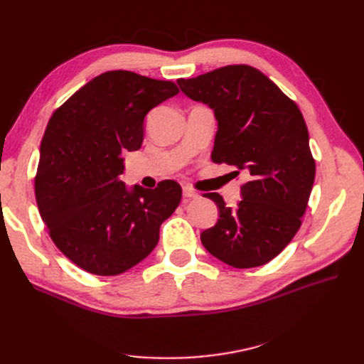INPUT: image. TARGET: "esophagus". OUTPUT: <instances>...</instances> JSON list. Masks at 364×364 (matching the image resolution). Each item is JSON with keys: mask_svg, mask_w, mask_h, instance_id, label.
I'll use <instances>...</instances> for the list:
<instances>
[{"mask_svg": "<svg viewBox=\"0 0 364 364\" xmlns=\"http://www.w3.org/2000/svg\"><path fill=\"white\" fill-rule=\"evenodd\" d=\"M182 194L183 197H186V199H197V197H199V193H196L193 188H190V186H183Z\"/></svg>", "mask_w": 364, "mask_h": 364, "instance_id": "34e87169", "label": "esophagus"}]
</instances>
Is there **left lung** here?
<instances>
[{
	"mask_svg": "<svg viewBox=\"0 0 364 364\" xmlns=\"http://www.w3.org/2000/svg\"><path fill=\"white\" fill-rule=\"evenodd\" d=\"M178 85L214 111L213 162L235 165L249 178L234 209L220 194H205L220 218L200 234L202 245L232 267L262 266L299 230L314 183L316 164L299 107L249 65H228Z\"/></svg>",
	"mask_w": 364,
	"mask_h": 364,
	"instance_id": "1",
	"label": "left lung"
}]
</instances>
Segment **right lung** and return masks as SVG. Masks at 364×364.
<instances>
[{
  "label": "right lung",
  "instance_id": "right-lung-1",
  "mask_svg": "<svg viewBox=\"0 0 364 364\" xmlns=\"http://www.w3.org/2000/svg\"><path fill=\"white\" fill-rule=\"evenodd\" d=\"M179 92L173 82L107 71L73 94L48 121L41 142L36 202L54 245L75 266L100 277L147 258L159 228L178 208L182 188L127 186L123 151L144 139V118Z\"/></svg>",
  "mask_w": 364,
  "mask_h": 364
}]
</instances>
